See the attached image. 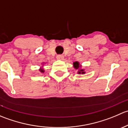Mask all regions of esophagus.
<instances>
[{
  "label": "esophagus",
  "instance_id": "esophagus-1",
  "mask_svg": "<svg viewBox=\"0 0 128 128\" xmlns=\"http://www.w3.org/2000/svg\"><path fill=\"white\" fill-rule=\"evenodd\" d=\"M56 58L57 59H59V60H62V59H64V56H63L62 55H58Z\"/></svg>",
  "mask_w": 128,
  "mask_h": 128
}]
</instances>
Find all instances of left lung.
Listing matches in <instances>:
<instances>
[{"mask_svg":"<svg viewBox=\"0 0 128 128\" xmlns=\"http://www.w3.org/2000/svg\"><path fill=\"white\" fill-rule=\"evenodd\" d=\"M73 65H74V68H76V69H78L79 68V64H78V62H75L73 63ZM84 70H83V69H80V70H79L78 71V74H85V72L84 71Z\"/></svg>","mask_w":128,"mask_h":128,"instance_id":"obj_1","label":"left lung"}]
</instances>
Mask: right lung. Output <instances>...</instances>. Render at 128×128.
<instances>
[{"mask_svg": "<svg viewBox=\"0 0 128 128\" xmlns=\"http://www.w3.org/2000/svg\"><path fill=\"white\" fill-rule=\"evenodd\" d=\"M40 72H44V70H43V69H40Z\"/></svg>", "mask_w": 128, "mask_h": 128, "instance_id": "1", "label": "right lung"}]
</instances>
